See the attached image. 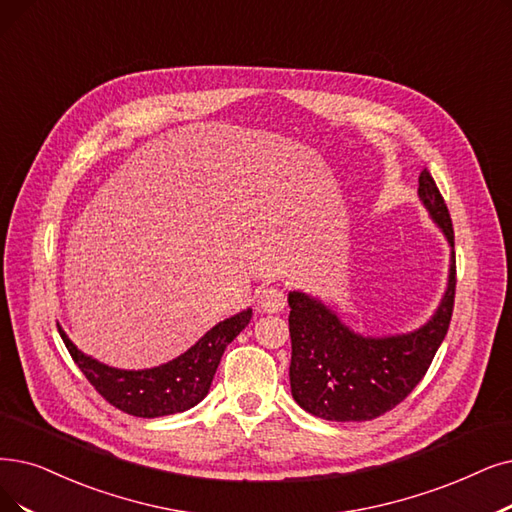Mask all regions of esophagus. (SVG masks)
<instances>
[{
	"label": "esophagus",
	"mask_w": 512,
	"mask_h": 512,
	"mask_svg": "<svg viewBox=\"0 0 512 512\" xmlns=\"http://www.w3.org/2000/svg\"><path fill=\"white\" fill-rule=\"evenodd\" d=\"M258 306L264 313H279L285 306V294L279 288H264L258 294Z\"/></svg>",
	"instance_id": "esophagus-1"
}]
</instances>
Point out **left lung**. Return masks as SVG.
Returning a JSON list of instances; mask_svg holds the SVG:
<instances>
[{
    "instance_id": "8db88e82",
    "label": "left lung",
    "mask_w": 512,
    "mask_h": 512,
    "mask_svg": "<svg viewBox=\"0 0 512 512\" xmlns=\"http://www.w3.org/2000/svg\"><path fill=\"white\" fill-rule=\"evenodd\" d=\"M418 182L424 208L454 248L452 218L435 178L424 170ZM454 298V252L447 290L437 313L410 334L363 338L319 300L290 292V386L294 401L309 414L332 422H363L391 412L431 367L452 321Z\"/></svg>"
}]
</instances>
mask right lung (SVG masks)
Instances as JSON below:
<instances>
[{
    "instance_id": "obj_1",
    "label": "right lung",
    "mask_w": 512,
    "mask_h": 512,
    "mask_svg": "<svg viewBox=\"0 0 512 512\" xmlns=\"http://www.w3.org/2000/svg\"><path fill=\"white\" fill-rule=\"evenodd\" d=\"M252 319V309L220 321L187 353L151 370H117L81 351L60 330L67 351L96 393L117 410L136 418H159L191 410L208 395L227 346Z\"/></svg>"
}]
</instances>
